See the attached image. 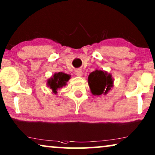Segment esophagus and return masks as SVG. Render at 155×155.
<instances>
[{"label": "esophagus", "mask_w": 155, "mask_h": 155, "mask_svg": "<svg viewBox=\"0 0 155 155\" xmlns=\"http://www.w3.org/2000/svg\"><path fill=\"white\" fill-rule=\"evenodd\" d=\"M75 74H76V76H81L82 74H83V71H82L81 69H76V71H75Z\"/></svg>", "instance_id": "34e87169"}]
</instances>
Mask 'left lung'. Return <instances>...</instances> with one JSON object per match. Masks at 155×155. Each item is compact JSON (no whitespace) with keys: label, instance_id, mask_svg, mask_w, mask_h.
Segmentation results:
<instances>
[{"label":"left lung","instance_id":"1","mask_svg":"<svg viewBox=\"0 0 155 155\" xmlns=\"http://www.w3.org/2000/svg\"><path fill=\"white\" fill-rule=\"evenodd\" d=\"M88 83L93 95H106L113 86V79L110 74L101 70H96L89 74Z\"/></svg>","mask_w":155,"mask_h":155}]
</instances>
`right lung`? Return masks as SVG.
Masks as SVG:
<instances>
[{
	"label": "right lung",
	"mask_w": 155,
	"mask_h": 155,
	"mask_svg": "<svg viewBox=\"0 0 155 155\" xmlns=\"http://www.w3.org/2000/svg\"><path fill=\"white\" fill-rule=\"evenodd\" d=\"M71 76L69 74L63 73V72H59L55 73L53 76L47 81V86L52 90L54 94H56L57 93L58 88H62L63 86L67 85V82L69 81Z\"/></svg>",
	"instance_id": "right-lung-1"
}]
</instances>
